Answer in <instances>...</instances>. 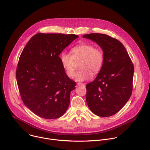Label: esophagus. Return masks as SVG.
<instances>
[{
	"label": "esophagus",
	"instance_id": "34e87169",
	"mask_svg": "<svg viewBox=\"0 0 150 150\" xmlns=\"http://www.w3.org/2000/svg\"><path fill=\"white\" fill-rule=\"evenodd\" d=\"M77 85H79H79H82V86H84V85H85V83H80V82H78V83H77Z\"/></svg>",
	"mask_w": 150,
	"mask_h": 150
}]
</instances>
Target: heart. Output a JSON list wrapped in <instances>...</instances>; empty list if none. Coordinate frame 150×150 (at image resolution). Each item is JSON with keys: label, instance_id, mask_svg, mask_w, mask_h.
<instances>
[{"label": "heart", "instance_id": "1", "mask_svg": "<svg viewBox=\"0 0 150 150\" xmlns=\"http://www.w3.org/2000/svg\"><path fill=\"white\" fill-rule=\"evenodd\" d=\"M71 54L62 52L60 54V60L67 76L72 78L75 74V61L81 60V68L75 75L76 81L82 82L91 76L92 72L96 74L102 68L104 62L103 50L91 44L79 45L71 50Z\"/></svg>", "mask_w": 150, "mask_h": 150}]
</instances>
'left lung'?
<instances>
[{
	"mask_svg": "<svg viewBox=\"0 0 150 150\" xmlns=\"http://www.w3.org/2000/svg\"><path fill=\"white\" fill-rule=\"evenodd\" d=\"M83 38L97 42L104 54L103 66L96 78L86 85V101L95 115L108 117L117 113L129 100L133 88L134 67L121 42L98 33Z\"/></svg>",
	"mask_w": 150,
	"mask_h": 150,
	"instance_id": "1",
	"label": "left lung"
}]
</instances>
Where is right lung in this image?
I'll return each mask as SVG.
<instances>
[{
	"label": "right lung",
	"instance_id": "add662e5",
	"mask_svg": "<svg viewBox=\"0 0 150 150\" xmlns=\"http://www.w3.org/2000/svg\"><path fill=\"white\" fill-rule=\"evenodd\" d=\"M78 36L38 33L21 53L16 71L19 93L35 115L57 119L67 110L76 82L63 68L59 55Z\"/></svg>",
	"mask_w": 150,
	"mask_h": 150
}]
</instances>
